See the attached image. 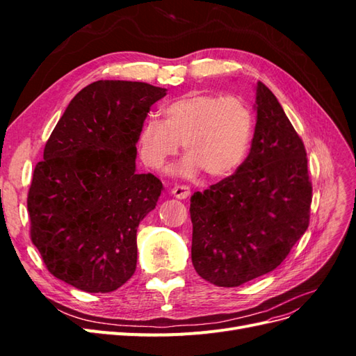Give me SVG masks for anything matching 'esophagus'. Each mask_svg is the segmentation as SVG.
Segmentation results:
<instances>
[{
	"label": "esophagus",
	"instance_id": "obj_1",
	"mask_svg": "<svg viewBox=\"0 0 356 356\" xmlns=\"http://www.w3.org/2000/svg\"><path fill=\"white\" fill-rule=\"evenodd\" d=\"M170 195L179 200H184L190 196V188L187 186H175V187H172Z\"/></svg>",
	"mask_w": 356,
	"mask_h": 356
}]
</instances>
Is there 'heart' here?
Segmentation results:
<instances>
[{
	"label": "heart",
	"instance_id": "heart-1",
	"mask_svg": "<svg viewBox=\"0 0 356 356\" xmlns=\"http://www.w3.org/2000/svg\"><path fill=\"white\" fill-rule=\"evenodd\" d=\"M163 115L165 122L148 117L139 131V156L149 168H163L182 143L187 156L177 175L191 178L203 170L221 179L234 174L250 152L254 118L238 96L193 92L168 104Z\"/></svg>",
	"mask_w": 356,
	"mask_h": 356
}]
</instances>
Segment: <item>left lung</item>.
<instances>
[{"label": "left lung", "instance_id": "1", "mask_svg": "<svg viewBox=\"0 0 356 356\" xmlns=\"http://www.w3.org/2000/svg\"><path fill=\"white\" fill-rule=\"evenodd\" d=\"M251 152L233 175L191 196V261L217 286H239L281 264L309 225L305 144L270 89L255 88Z\"/></svg>", "mask_w": 356, "mask_h": 356}]
</instances>
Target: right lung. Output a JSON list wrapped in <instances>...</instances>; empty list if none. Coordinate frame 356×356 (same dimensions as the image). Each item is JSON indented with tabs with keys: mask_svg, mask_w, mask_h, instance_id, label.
Here are the masks:
<instances>
[{
	"mask_svg": "<svg viewBox=\"0 0 356 356\" xmlns=\"http://www.w3.org/2000/svg\"><path fill=\"white\" fill-rule=\"evenodd\" d=\"M166 89L99 80L74 96L28 193L31 239L47 270L86 293H111L136 268V230L163 186L136 174L141 126Z\"/></svg>",
	"mask_w": 356,
	"mask_h": 356,
	"instance_id": "right-lung-1",
	"label": "right lung"
}]
</instances>
